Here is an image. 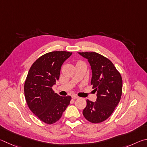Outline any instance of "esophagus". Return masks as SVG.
<instances>
[{"instance_id": "obj_1", "label": "esophagus", "mask_w": 147, "mask_h": 147, "mask_svg": "<svg viewBox=\"0 0 147 147\" xmlns=\"http://www.w3.org/2000/svg\"><path fill=\"white\" fill-rule=\"evenodd\" d=\"M71 97H72V99H78V98H79V97L78 96H76V95H75V94L72 95Z\"/></svg>"}]
</instances>
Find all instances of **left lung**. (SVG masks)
Wrapping results in <instances>:
<instances>
[{
	"label": "left lung",
	"mask_w": 147,
	"mask_h": 147,
	"mask_svg": "<svg viewBox=\"0 0 147 147\" xmlns=\"http://www.w3.org/2000/svg\"><path fill=\"white\" fill-rule=\"evenodd\" d=\"M91 66V84L97 92L96 101L86 100L83 114L86 120L99 123L109 118L117 106L122 94L123 81L119 71L109 59L96 52H78Z\"/></svg>",
	"instance_id": "1"
}]
</instances>
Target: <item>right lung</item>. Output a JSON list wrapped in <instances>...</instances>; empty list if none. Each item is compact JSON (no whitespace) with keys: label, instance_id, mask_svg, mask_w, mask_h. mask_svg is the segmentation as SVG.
I'll return each instance as SVG.
<instances>
[{"label":"right lung","instance_id":"obj_1","mask_svg":"<svg viewBox=\"0 0 147 147\" xmlns=\"http://www.w3.org/2000/svg\"><path fill=\"white\" fill-rule=\"evenodd\" d=\"M71 54L64 51L46 53L34 62L28 71L24 83L26 101L31 111L47 124L57 121L70 102L71 96H60L52 86L59 80L63 63Z\"/></svg>","mask_w":147,"mask_h":147}]
</instances>
